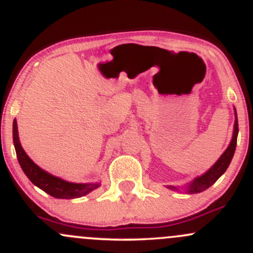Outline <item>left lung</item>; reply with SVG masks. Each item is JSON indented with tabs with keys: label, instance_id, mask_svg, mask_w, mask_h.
<instances>
[{
	"label": "left lung",
	"instance_id": "8db88e82",
	"mask_svg": "<svg viewBox=\"0 0 253 253\" xmlns=\"http://www.w3.org/2000/svg\"><path fill=\"white\" fill-rule=\"evenodd\" d=\"M238 132H239V127H238V116L237 112H235V122H234V131H233V137L230 140V144L228 148L226 149V151L222 154V156L218 158L217 162L212 166L207 173H204L203 175L196 177L190 185L187 186V192L188 193H199L203 192V191L209 188L212 184H215L218 180L222 174L227 170L228 168L230 161H232L233 156H234L235 148H237V138H238ZM168 188L170 190H177L174 186H168Z\"/></svg>",
	"mask_w": 253,
	"mask_h": 253
}]
</instances>
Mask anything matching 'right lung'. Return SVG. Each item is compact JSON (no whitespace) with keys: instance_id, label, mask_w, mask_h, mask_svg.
Instances as JSON below:
<instances>
[{"instance_id":"right-lung-1","label":"right lung","mask_w":253,"mask_h":253,"mask_svg":"<svg viewBox=\"0 0 253 253\" xmlns=\"http://www.w3.org/2000/svg\"><path fill=\"white\" fill-rule=\"evenodd\" d=\"M13 141L19 165H20L24 173L31 180L33 185L40 187L41 190H43L44 192L50 194V196L61 199L79 198V197L85 196V194L90 193L91 191L99 187L98 182H96V184H91V182L90 184H76V182L65 181V180L51 175V174L46 173L45 170L38 167L31 158L27 156L24 149L21 148V144L19 141L16 120H14L13 122Z\"/></svg>"}]
</instances>
